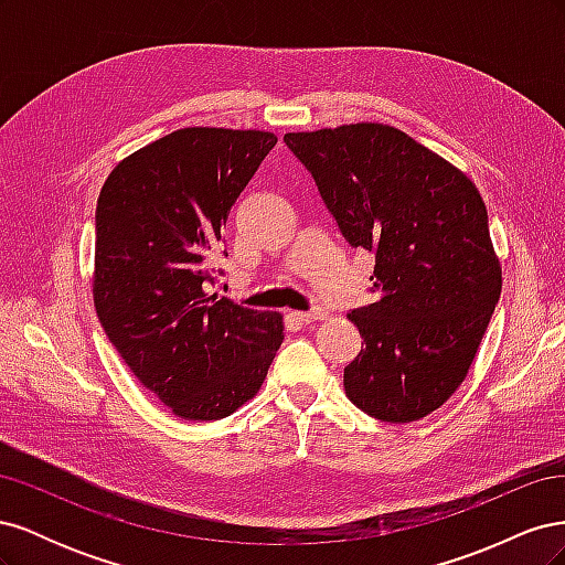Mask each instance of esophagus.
<instances>
[{"instance_id":"34e87169","label":"esophagus","mask_w":565,"mask_h":565,"mask_svg":"<svg viewBox=\"0 0 565 565\" xmlns=\"http://www.w3.org/2000/svg\"><path fill=\"white\" fill-rule=\"evenodd\" d=\"M295 316H297L301 322H316V320L328 318V313H324L322 309H313V311H295Z\"/></svg>"}]
</instances>
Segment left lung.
<instances>
[{"label":"left lung","instance_id":"obj_1","mask_svg":"<svg viewBox=\"0 0 565 565\" xmlns=\"http://www.w3.org/2000/svg\"><path fill=\"white\" fill-rule=\"evenodd\" d=\"M285 143L347 241L377 259V301L347 316L365 339L344 370L349 401L393 424L431 415L467 380L502 292L481 193L391 125L289 131Z\"/></svg>","mask_w":565,"mask_h":565}]
</instances>
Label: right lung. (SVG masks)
<instances>
[{"label":"right lung","mask_w":565,"mask_h":565,"mask_svg":"<svg viewBox=\"0 0 565 565\" xmlns=\"http://www.w3.org/2000/svg\"><path fill=\"white\" fill-rule=\"evenodd\" d=\"M276 143L262 129H177L119 160L100 188L96 316L181 419H224L252 401L285 339L282 313L204 289L233 202Z\"/></svg>","instance_id":"1"}]
</instances>
